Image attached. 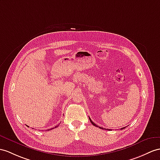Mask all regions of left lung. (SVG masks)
Returning <instances> with one entry per match:
<instances>
[{
  "instance_id": "8db88e82",
  "label": "left lung",
  "mask_w": 160,
  "mask_h": 160,
  "mask_svg": "<svg viewBox=\"0 0 160 160\" xmlns=\"http://www.w3.org/2000/svg\"><path fill=\"white\" fill-rule=\"evenodd\" d=\"M89 121H90V122H91V123H92L93 124V126H96V127H98V126H97V125H96V123H93V122H92V120H91V119H90V118H89ZM99 128H100V129H103V128H101V127H99ZM124 128H125V127H124V128H122V129H124ZM107 130H110L109 129H107Z\"/></svg>"
}]
</instances>
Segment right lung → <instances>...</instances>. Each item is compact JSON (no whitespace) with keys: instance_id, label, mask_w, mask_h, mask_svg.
<instances>
[{"instance_id":"add662e5","label":"right lung","mask_w":160,"mask_h":160,"mask_svg":"<svg viewBox=\"0 0 160 160\" xmlns=\"http://www.w3.org/2000/svg\"><path fill=\"white\" fill-rule=\"evenodd\" d=\"M58 126H56V127H55V128H57V127H58ZM53 128H52V129H53ZM52 129H51V130H52Z\"/></svg>"}]
</instances>
